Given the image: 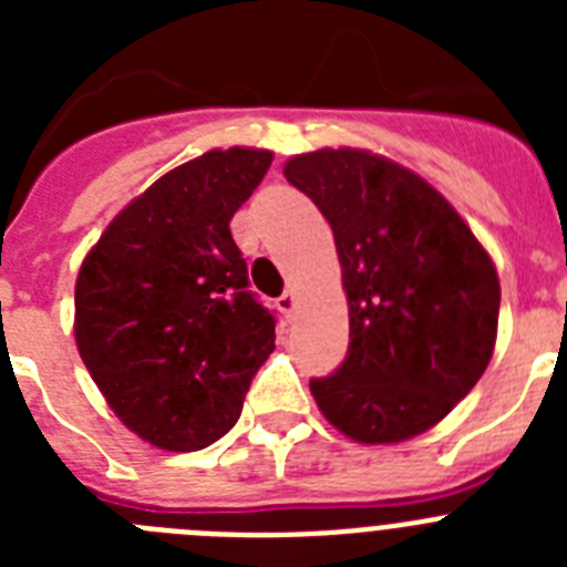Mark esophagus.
Segmentation results:
<instances>
[{
    "mask_svg": "<svg viewBox=\"0 0 567 567\" xmlns=\"http://www.w3.org/2000/svg\"><path fill=\"white\" fill-rule=\"evenodd\" d=\"M275 307L280 309V312H284V318L287 320H292V315H295V307H298V300H295V292H284L278 298V303H275Z\"/></svg>",
    "mask_w": 567,
    "mask_h": 567,
    "instance_id": "1",
    "label": "esophagus"
}]
</instances>
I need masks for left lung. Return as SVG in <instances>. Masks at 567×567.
<instances>
[{"label":"left lung","instance_id":"1","mask_svg":"<svg viewBox=\"0 0 567 567\" xmlns=\"http://www.w3.org/2000/svg\"><path fill=\"white\" fill-rule=\"evenodd\" d=\"M287 182L312 198L338 247L349 349L315 400L358 443L423 434L474 389L497 340L499 280L443 195L365 150L289 158Z\"/></svg>","mask_w":567,"mask_h":567}]
</instances>
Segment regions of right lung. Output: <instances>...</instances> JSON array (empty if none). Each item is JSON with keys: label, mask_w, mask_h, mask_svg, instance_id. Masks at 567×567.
Segmentation results:
<instances>
[{"label": "right lung", "mask_w": 567, "mask_h": 567, "mask_svg": "<svg viewBox=\"0 0 567 567\" xmlns=\"http://www.w3.org/2000/svg\"><path fill=\"white\" fill-rule=\"evenodd\" d=\"M269 150H209L115 215L76 280V346L130 432L198 452L238 423L275 349V315L249 292L229 221Z\"/></svg>", "instance_id": "1"}]
</instances>
